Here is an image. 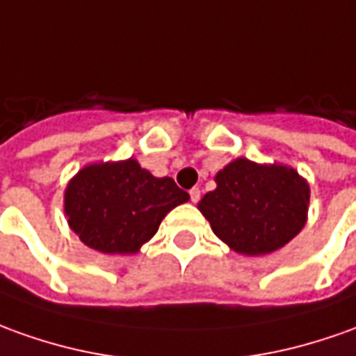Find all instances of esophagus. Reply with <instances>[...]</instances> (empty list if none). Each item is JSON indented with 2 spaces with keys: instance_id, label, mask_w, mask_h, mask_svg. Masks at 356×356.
I'll return each instance as SVG.
<instances>
[{
  "instance_id": "34e87169",
  "label": "esophagus",
  "mask_w": 356,
  "mask_h": 356,
  "mask_svg": "<svg viewBox=\"0 0 356 356\" xmlns=\"http://www.w3.org/2000/svg\"><path fill=\"white\" fill-rule=\"evenodd\" d=\"M200 195H202V192H200V188H192L190 190V197H192V202H200Z\"/></svg>"
}]
</instances>
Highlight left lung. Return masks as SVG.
<instances>
[{
	"instance_id": "8db88e82",
	"label": "left lung",
	"mask_w": 356,
	"mask_h": 356,
	"mask_svg": "<svg viewBox=\"0 0 356 356\" xmlns=\"http://www.w3.org/2000/svg\"><path fill=\"white\" fill-rule=\"evenodd\" d=\"M215 182L197 207L213 232L238 254H271L306 225L310 188L291 166L236 159L217 172Z\"/></svg>"
}]
</instances>
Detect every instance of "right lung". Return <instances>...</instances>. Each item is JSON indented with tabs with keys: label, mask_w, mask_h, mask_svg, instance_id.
<instances>
[{
	"label": "right lung",
	"mask_w": 356,
	"mask_h": 356,
	"mask_svg": "<svg viewBox=\"0 0 356 356\" xmlns=\"http://www.w3.org/2000/svg\"><path fill=\"white\" fill-rule=\"evenodd\" d=\"M190 200L172 178H156L136 159L89 164L65 188L63 209L83 244L102 254H136L161 220Z\"/></svg>",
	"instance_id": "add662e5"
}]
</instances>
